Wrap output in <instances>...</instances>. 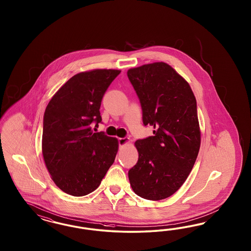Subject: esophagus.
I'll return each instance as SVG.
<instances>
[{"instance_id":"obj_1","label":"esophagus","mask_w":251,"mask_h":251,"mask_svg":"<svg viewBox=\"0 0 251 251\" xmlns=\"http://www.w3.org/2000/svg\"><path fill=\"white\" fill-rule=\"evenodd\" d=\"M129 143V138H120V139H119V145H120L121 147L124 146V145H128Z\"/></svg>"}]
</instances>
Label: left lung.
Instances as JSON below:
<instances>
[{
	"instance_id": "8db88e82",
	"label": "left lung",
	"mask_w": 251,
	"mask_h": 251,
	"mask_svg": "<svg viewBox=\"0 0 251 251\" xmlns=\"http://www.w3.org/2000/svg\"><path fill=\"white\" fill-rule=\"evenodd\" d=\"M143 109V122L153 136L138 140L136 165L129 170L138 196L159 201L182 186L197 159L201 129L197 103L189 83L166 62L128 70Z\"/></svg>"
}]
</instances>
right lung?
I'll use <instances>...</instances> for the list:
<instances>
[{
	"label": "right lung",
	"instance_id": "1",
	"mask_svg": "<svg viewBox=\"0 0 251 251\" xmlns=\"http://www.w3.org/2000/svg\"><path fill=\"white\" fill-rule=\"evenodd\" d=\"M120 70L95 69L70 78L46 107L42 154L56 186L69 195L81 197L99 188L114 163L119 141L99 126V112L106 89Z\"/></svg>",
	"mask_w": 251,
	"mask_h": 251
}]
</instances>
